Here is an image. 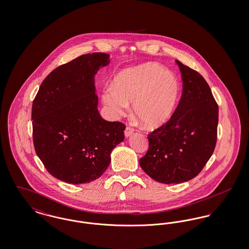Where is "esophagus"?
I'll list each match as a JSON object with an SVG mask.
<instances>
[{"label": "esophagus", "instance_id": "1", "mask_svg": "<svg viewBox=\"0 0 249 249\" xmlns=\"http://www.w3.org/2000/svg\"><path fill=\"white\" fill-rule=\"evenodd\" d=\"M132 132H133V129H132L131 127H130V126H127L125 130H124V133H125V136H126V137L130 136Z\"/></svg>", "mask_w": 249, "mask_h": 249}]
</instances>
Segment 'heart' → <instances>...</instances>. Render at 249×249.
<instances>
[{"mask_svg": "<svg viewBox=\"0 0 249 249\" xmlns=\"http://www.w3.org/2000/svg\"><path fill=\"white\" fill-rule=\"evenodd\" d=\"M180 85L173 71L146 63L118 73L103 100L109 111L122 115L132 102L135 116L148 129L162 126L171 119L178 104Z\"/></svg>", "mask_w": 249, "mask_h": 249, "instance_id": "obj_1", "label": "heart"}]
</instances>
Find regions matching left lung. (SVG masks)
Here are the masks:
<instances>
[{
    "mask_svg": "<svg viewBox=\"0 0 249 249\" xmlns=\"http://www.w3.org/2000/svg\"><path fill=\"white\" fill-rule=\"evenodd\" d=\"M183 81L178 107L165 124L147 135L149 146L139 163L146 175L163 184L197 177L213 154L218 106L201 74L177 60Z\"/></svg>",
    "mask_w": 249,
    "mask_h": 249,
    "instance_id": "8db88e82",
    "label": "left lung"
}]
</instances>
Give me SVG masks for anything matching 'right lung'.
I'll return each mask as SVG.
<instances>
[{
    "label": "right lung",
    "mask_w": 249,
    "mask_h": 249,
    "mask_svg": "<svg viewBox=\"0 0 249 249\" xmlns=\"http://www.w3.org/2000/svg\"><path fill=\"white\" fill-rule=\"evenodd\" d=\"M109 55H82L51 71L32 108L36 154L54 178L86 184L100 178L124 140L125 124L107 121L97 109L94 75Z\"/></svg>",
    "instance_id": "right-lung-1"
}]
</instances>
